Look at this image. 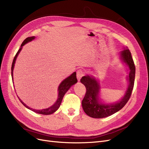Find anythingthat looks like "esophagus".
Returning <instances> with one entry per match:
<instances>
[{
    "mask_svg": "<svg viewBox=\"0 0 149 149\" xmlns=\"http://www.w3.org/2000/svg\"><path fill=\"white\" fill-rule=\"evenodd\" d=\"M76 74H77V78L78 81L80 80V79L84 75V72L83 70L81 69H79L77 72H76Z\"/></svg>",
    "mask_w": 149,
    "mask_h": 149,
    "instance_id": "obj_1",
    "label": "esophagus"
}]
</instances>
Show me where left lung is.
I'll return each mask as SVG.
<instances>
[{
	"label": "left lung",
	"mask_w": 149,
	"mask_h": 149,
	"mask_svg": "<svg viewBox=\"0 0 149 149\" xmlns=\"http://www.w3.org/2000/svg\"><path fill=\"white\" fill-rule=\"evenodd\" d=\"M122 60L129 67V86L124 97L115 104H104L100 102L98 94L100 85L94 78L89 76H83L80 81L86 89L85 96L82 101V106L85 113L93 118H103L111 116L120 110L129 101L134 88L136 66L132 59L131 53L127 48L120 52Z\"/></svg>",
	"instance_id": "obj_1"
}]
</instances>
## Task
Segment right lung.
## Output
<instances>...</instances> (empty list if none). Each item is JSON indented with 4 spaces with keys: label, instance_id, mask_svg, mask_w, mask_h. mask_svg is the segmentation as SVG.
Returning a JSON list of instances; mask_svg holds the SVG:
<instances>
[{
    "label": "right lung",
    "instance_id": "right-lung-1",
    "mask_svg": "<svg viewBox=\"0 0 149 149\" xmlns=\"http://www.w3.org/2000/svg\"><path fill=\"white\" fill-rule=\"evenodd\" d=\"M35 38V37H28V38H26V39H25L24 41L22 42V43L21 45V47L20 48V49H19V50H18L17 53H16V55H15L14 58H13L12 65V68H11L12 79H13V67H14L15 62L16 58H17L18 55H19V52L21 51L22 47H23L25 43L31 41V40H33ZM77 81H78V80H77V78H76V72H74V73L72 74L71 75H70L69 77H68L65 80L63 81L60 84L59 87H58V92H59V93H58V97L57 101H56V102L52 106L47 108V109H42V110L32 109H31V108H30L29 107H28L26 104H25L20 100L19 97V99L20 101L22 104H23V105L24 106H25L26 108H28V109H29L31 111H33V112H36V113L40 114H43V115L51 114H53V112H55L56 110H58V108H59L60 106V104H61L62 100H63V97L65 94L67 92L68 90L70 89V88L71 86H73V84H74L75 83H77Z\"/></svg>",
    "mask_w": 149,
    "mask_h": 149
}]
</instances>
